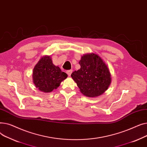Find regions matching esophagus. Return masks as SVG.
I'll use <instances>...</instances> for the list:
<instances>
[{
	"label": "esophagus",
	"mask_w": 147,
	"mask_h": 147,
	"mask_svg": "<svg viewBox=\"0 0 147 147\" xmlns=\"http://www.w3.org/2000/svg\"><path fill=\"white\" fill-rule=\"evenodd\" d=\"M72 72H73V70H72V69H69V70L67 71V74L68 75V76H71V73H72Z\"/></svg>",
	"instance_id": "34e87169"
}]
</instances>
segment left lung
I'll use <instances>...</instances> for the list:
<instances>
[{"instance_id":"obj_1","label":"left lung","mask_w":147,"mask_h":147,"mask_svg":"<svg viewBox=\"0 0 147 147\" xmlns=\"http://www.w3.org/2000/svg\"><path fill=\"white\" fill-rule=\"evenodd\" d=\"M80 68L73 72L71 76L81 93L88 97L102 95L111 82L109 68L97 54L87 53L79 61Z\"/></svg>"}]
</instances>
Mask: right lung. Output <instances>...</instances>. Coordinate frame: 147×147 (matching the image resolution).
<instances>
[{
    "label": "right lung",
    "mask_w": 147,
    "mask_h": 147,
    "mask_svg": "<svg viewBox=\"0 0 147 147\" xmlns=\"http://www.w3.org/2000/svg\"><path fill=\"white\" fill-rule=\"evenodd\" d=\"M67 74L61 71L58 66L52 63L50 56L40 58L33 71V79L35 86L42 92L48 93L56 89L60 83L67 78Z\"/></svg>",
    "instance_id": "1"
}]
</instances>
